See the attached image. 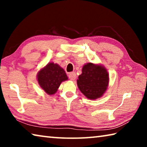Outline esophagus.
Here are the masks:
<instances>
[{
    "mask_svg": "<svg viewBox=\"0 0 147 147\" xmlns=\"http://www.w3.org/2000/svg\"><path fill=\"white\" fill-rule=\"evenodd\" d=\"M69 78L71 80H74L76 78V74L74 72H72V73H69Z\"/></svg>",
    "mask_w": 147,
    "mask_h": 147,
    "instance_id": "esophagus-1",
    "label": "esophagus"
}]
</instances>
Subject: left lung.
Listing matches in <instances>:
<instances>
[{
    "label": "left lung",
    "instance_id": "1",
    "mask_svg": "<svg viewBox=\"0 0 147 147\" xmlns=\"http://www.w3.org/2000/svg\"><path fill=\"white\" fill-rule=\"evenodd\" d=\"M78 76L77 85L89 99L94 100L103 95L109 84V74L104 66L88 63L84 65Z\"/></svg>",
    "mask_w": 147,
    "mask_h": 147
}]
</instances>
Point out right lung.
I'll return each instance as SVG.
<instances>
[{"label": "right lung", "mask_w": 147, "mask_h": 147, "mask_svg": "<svg viewBox=\"0 0 147 147\" xmlns=\"http://www.w3.org/2000/svg\"><path fill=\"white\" fill-rule=\"evenodd\" d=\"M37 78L39 86L49 95L56 93L62 82L68 80L63 69L53 62L42 68L38 72Z\"/></svg>", "instance_id": "1"}]
</instances>
